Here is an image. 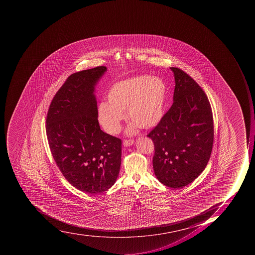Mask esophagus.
Instances as JSON below:
<instances>
[{
  "instance_id": "esophagus-1",
  "label": "esophagus",
  "mask_w": 255,
  "mask_h": 255,
  "mask_svg": "<svg viewBox=\"0 0 255 255\" xmlns=\"http://www.w3.org/2000/svg\"><path fill=\"white\" fill-rule=\"evenodd\" d=\"M133 143H134V140L133 139H131V138H129V139H125V141H124V145H125V146H130V145H132Z\"/></svg>"
}]
</instances>
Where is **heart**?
Returning a JSON list of instances; mask_svg holds the SVG:
<instances>
[{
    "label": "heart",
    "instance_id": "obj_1",
    "mask_svg": "<svg viewBox=\"0 0 255 255\" xmlns=\"http://www.w3.org/2000/svg\"><path fill=\"white\" fill-rule=\"evenodd\" d=\"M166 84L162 79L141 75L115 84L107 95V103L99 105L98 119L109 134L121 130L127 110L133 122L128 133L136 131L139 125L149 129L158 125L163 116Z\"/></svg>",
    "mask_w": 255,
    "mask_h": 255
}]
</instances>
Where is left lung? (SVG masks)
Wrapping results in <instances>:
<instances>
[{"mask_svg": "<svg viewBox=\"0 0 255 255\" xmlns=\"http://www.w3.org/2000/svg\"><path fill=\"white\" fill-rule=\"evenodd\" d=\"M172 106L147 137L154 146L153 168L166 187L182 188L207 166L214 143V120L207 95L194 79L172 67Z\"/></svg>", "mask_w": 255, "mask_h": 255, "instance_id": "8db88e82", "label": "left lung"}]
</instances>
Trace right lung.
Segmentation results:
<instances>
[{"label":"right lung","instance_id":"1","mask_svg":"<svg viewBox=\"0 0 255 255\" xmlns=\"http://www.w3.org/2000/svg\"><path fill=\"white\" fill-rule=\"evenodd\" d=\"M106 71L98 66L70 75L47 113V138L56 165L68 183L89 194L113 187L121 168L122 141L101 130L93 93Z\"/></svg>","mask_w":255,"mask_h":255}]
</instances>
